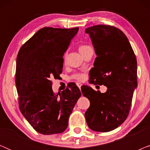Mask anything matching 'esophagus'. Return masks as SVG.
Wrapping results in <instances>:
<instances>
[{"mask_svg": "<svg viewBox=\"0 0 150 150\" xmlns=\"http://www.w3.org/2000/svg\"><path fill=\"white\" fill-rule=\"evenodd\" d=\"M76 85H77V86H78V87H79V89H81V86H82L81 84V83H76Z\"/></svg>", "mask_w": 150, "mask_h": 150, "instance_id": "esophagus-1", "label": "esophagus"}]
</instances>
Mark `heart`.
<instances>
[{
	"label": "heart",
	"instance_id": "1",
	"mask_svg": "<svg viewBox=\"0 0 150 150\" xmlns=\"http://www.w3.org/2000/svg\"><path fill=\"white\" fill-rule=\"evenodd\" d=\"M88 48H89V46H86V45H81V46L79 48V52H81V54H82L84 51L87 50ZM72 79L79 80V81H83V80L85 79V75L83 74H81V73H77V74H74L72 75L71 76Z\"/></svg>",
	"mask_w": 150,
	"mask_h": 150
}]
</instances>
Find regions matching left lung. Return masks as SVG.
Returning <instances> with one entry per match:
<instances>
[{
  "label": "left lung",
  "mask_w": 150,
  "mask_h": 150,
  "mask_svg": "<svg viewBox=\"0 0 150 150\" xmlns=\"http://www.w3.org/2000/svg\"><path fill=\"white\" fill-rule=\"evenodd\" d=\"M89 34L96 57L90 70V83L104 85L105 93L89 86L81 87L90 106L85 113L90 129L106 132L125 122L137 87V63L132 46L117 28L97 25L85 29Z\"/></svg>",
  "instance_id": "obj_1"
}]
</instances>
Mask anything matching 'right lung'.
<instances>
[{"mask_svg":"<svg viewBox=\"0 0 150 150\" xmlns=\"http://www.w3.org/2000/svg\"><path fill=\"white\" fill-rule=\"evenodd\" d=\"M79 28H41L21 48L16 60V85L22 114L37 132H64L81 93L76 85L55 95L52 79L63 71V56Z\"/></svg>","mask_w":150,"mask_h":150,"instance_id":"1","label":"right lung"}]
</instances>
